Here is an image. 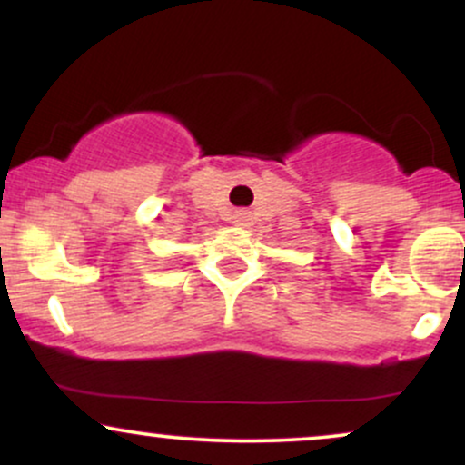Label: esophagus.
<instances>
[{"label":"esophagus","instance_id":"1","mask_svg":"<svg viewBox=\"0 0 465 465\" xmlns=\"http://www.w3.org/2000/svg\"><path fill=\"white\" fill-rule=\"evenodd\" d=\"M233 221H236L238 225H247V221H249V214H247V212H238V214L233 216Z\"/></svg>","mask_w":465,"mask_h":465}]
</instances>
